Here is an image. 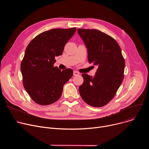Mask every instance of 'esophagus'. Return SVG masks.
Returning <instances> with one entry per match:
<instances>
[{"label": "esophagus", "instance_id": "esophagus-1", "mask_svg": "<svg viewBox=\"0 0 149 149\" xmlns=\"http://www.w3.org/2000/svg\"><path fill=\"white\" fill-rule=\"evenodd\" d=\"M73 74H74V76H77V75H78L79 74V72H78V71H74Z\"/></svg>", "mask_w": 149, "mask_h": 149}]
</instances>
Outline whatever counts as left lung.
<instances>
[{"label": "left lung", "mask_w": 149, "mask_h": 149, "mask_svg": "<svg viewBox=\"0 0 149 149\" xmlns=\"http://www.w3.org/2000/svg\"><path fill=\"white\" fill-rule=\"evenodd\" d=\"M88 51L89 62L98 67L94 77L82 74L79 87L82 99L94 107L107 104L123 82L125 61L121 48L111 36L96 29H78Z\"/></svg>", "instance_id": "obj_1"}]
</instances>
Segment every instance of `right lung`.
Wrapping results in <instances>:
<instances>
[{"mask_svg":"<svg viewBox=\"0 0 149 149\" xmlns=\"http://www.w3.org/2000/svg\"><path fill=\"white\" fill-rule=\"evenodd\" d=\"M75 28L52 29L33 38L25 50L20 70L24 87L36 103L47 105L61 97L63 86L73 75L70 68L61 71L54 64L55 56L62 54Z\"/></svg>","mask_w":149,"mask_h":149,"instance_id":"obj_1","label":"right lung"}]
</instances>
